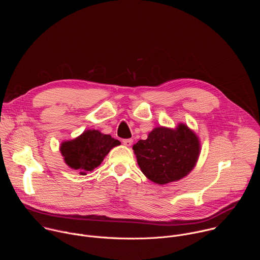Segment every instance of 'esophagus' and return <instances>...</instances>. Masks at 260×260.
I'll return each mask as SVG.
<instances>
[{"label": "esophagus", "mask_w": 260, "mask_h": 260, "mask_svg": "<svg viewBox=\"0 0 260 260\" xmlns=\"http://www.w3.org/2000/svg\"><path fill=\"white\" fill-rule=\"evenodd\" d=\"M122 142H123V144L125 146H131L133 144V140L132 139H124Z\"/></svg>", "instance_id": "1"}]
</instances>
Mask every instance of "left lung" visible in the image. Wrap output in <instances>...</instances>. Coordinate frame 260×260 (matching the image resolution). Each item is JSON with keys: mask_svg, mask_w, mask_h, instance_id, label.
<instances>
[{"mask_svg": "<svg viewBox=\"0 0 260 260\" xmlns=\"http://www.w3.org/2000/svg\"><path fill=\"white\" fill-rule=\"evenodd\" d=\"M143 174L156 184L178 181L196 167L201 152L198 136L180 123L176 128L155 127L133 146Z\"/></svg>", "mask_w": 260, "mask_h": 260, "instance_id": "1", "label": "left lung"}]
</instances>
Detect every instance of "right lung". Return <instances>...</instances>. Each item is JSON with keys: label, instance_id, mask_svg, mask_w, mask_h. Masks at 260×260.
<instances>
[{"label": "right lung", "instance_id": "1", "mask_svg": "<svg viewBox=\"0 0 260 260\" xmlns=\"http://www.w3.org/2000/svg\"><path fill=\"white\" fill-rule=\"evenodd\" d=\"M120 142L96 129H87L76 139L62 142L60 152L64 162L73 170L86 175L99 167L105 156Z\"/></svg>", "mask_w": 260, "mask_h": 260}]
</instances>
